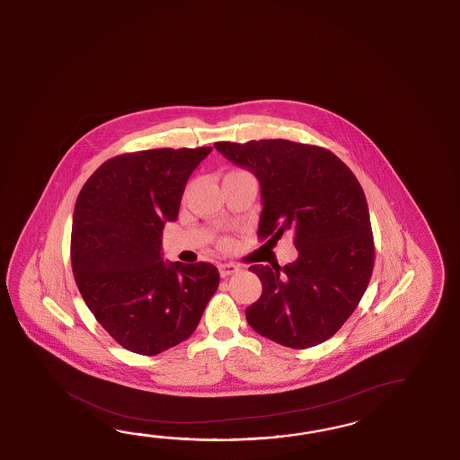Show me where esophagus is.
<instances>
[{"mask_svg": "<svg viewBox=\"0 0 460 460\" xmlns=\"http://www.w3.org/2000/svg\"><path fill=\"white\" fill-rule=\"evenodd\" d=\"M238 266L234 264V262H222V264H218V272H220V276L222 278H226V276H232L234 272H238Z\"/></svg>", "mask_w": 460, "mask_h": 460, "instance_id": "1", "label": "esophagus"}]
</instances>
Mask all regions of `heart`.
<instances>
[{
    "instance_id": "b5f03b06",
    "label": "heart",
    "mask_w": 460,
    "mask_h": 460,
    "mask_svg": "<svg viewBox=\"0 0 460 460\" xmlns=\"http://www.w3.org/2000/svg\"><path fill=\"white\" fill-rule=\"evenodd\" d=\"M222 244H224V246H228V244H230V240H222Z\"/></svg>"
}]
</instances>
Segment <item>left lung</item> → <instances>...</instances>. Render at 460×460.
Segmentation results:
<instances>
[{
  "mask_svg": "<svg viewBox=\"0 0 460 460\" xmlns=\"http://www.w3.org/2000/svg\"><path fill=\"white\" fill-rule=\"evenodd\" d=\"M261 184L260 240L294 234L298 258L284 268L252 264L262 294L246 308L256 333L292 349L332 338L352 315L374 270L369 208L359 181L330 150L284 138L217 142Z\"/></svg>",
  "mask_w": 460,
  "mask_h": 460,
  "instance_id": "obj_1",
  "label": "left lung"
}]
</instances>
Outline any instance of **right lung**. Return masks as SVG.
<instances>
[{
	"label": "right lung",
	"mask_w": 460,
	"mask_h": 460,
	"mask_svg": "<svg viewBox=\"0 0 460 460\" xmlns=\"http://www.w3.org/2000/svg\"><path fill=\"white\" fill-rule=\"evenodd\" d=\"M212 152L155 148L118 155L84 182L73 212L72 270L91 314L128 351L155 356L188 340L218 288L210 262H164L162 234Z\"/></svg>",
	"instance_id": "right-lung-1"
}]
</instances>
